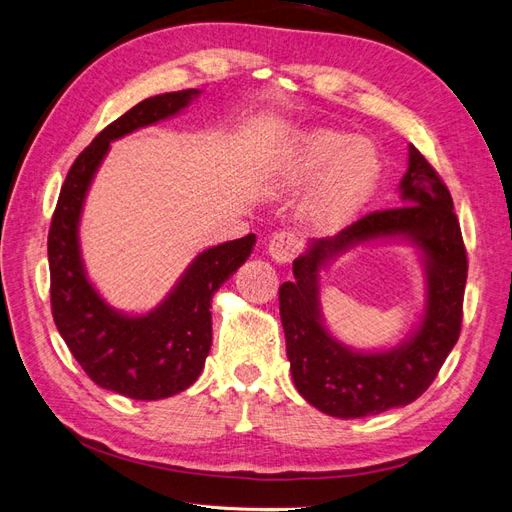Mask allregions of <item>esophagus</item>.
<instances>
[{"instance_id": "1", "label": "esophagus", "mask_w": 512, "mask_h": 512, "mask_svg": "<svg viewBox=\"0 0 512 512\" xmlns=\"http://www.w3.org/2000/svg\"><path fill=\"white\" fill-rule=\"evenodd\" d=\"M299 250H301L299 237L290 230L273 232L271 239H269V254L275 262H290V260L297 258Z\"/></svg>"}]
</instances>
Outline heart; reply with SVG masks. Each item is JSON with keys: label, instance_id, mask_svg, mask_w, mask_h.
<instances>
[{"label": "heart", "instance_id": "heart-1", "mask_svg": "<svg viewBox=\"0 0 512 512\" xmlns=\"http://www.w3.org/2000/svg\"><path fill=\"white\" fill-rule=\"evenodd\" d=\"M382 175L376 147L363 138L335 130L307 134L277 173V192L309 190L303 213L318 228L348 222L374 194Z\"/></svg>", "mask_w": 512, "mask_h": 512}]
</instances>
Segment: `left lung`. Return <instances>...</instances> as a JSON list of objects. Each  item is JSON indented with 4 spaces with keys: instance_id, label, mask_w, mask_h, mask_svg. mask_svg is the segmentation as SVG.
<instances>
[{
    "instance_id": "left-lung-1",
    "label": "left lung",
    "mask_w": 512,
    "mask_h": 512,
    "mask_svg": "<svg viewBox=\"0 0 512 512\" xmlns=\"http://www.w3.org/2000/svg\"><path fill=\"white\" fill-rule=\"evenodd\" d=\"M399 183L401 205L371 211L335 237L316 239L292 262L294 280L280 286L286 354L297 391L320 412L361 418L408 406L436 380L457 344L463 318L468 256L451 192L421 151ZM389 236L410 238L424 254L428 305L417 333L397 349L356 353L339 345L319 316V276L331 257L352 246Z\"/></svg>"
}]
</instances>
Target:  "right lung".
I'll list each match as a JSON object with an SVG mask.
<instances>
[{
  "label": "right lung",
  "instance_id": "obj_1",
  "mask_svg": "<svg viewBox=\"0 0 512 512\" xmlns=\"http://www.w3.org/2000/svg\"><path fill=\"white\" fill-rule=\"evenodd\" d=\"M198 94V89H183L153 96L108 123L70 166L49 228L51 309L57 331L91 380L130 399H164L196 382L211 348L213 292L243 265L256 243L254 235H245L198 254L173 292L145 316L115 312L85 275L79 220L108 145L177 115Z\"/></svg>",
  "mask_w": 512,
  "mask_h": 512
}]
</instances>
